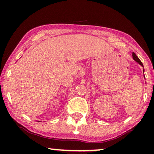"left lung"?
<instances>
[{"instance_id": "8db88e82", "label": "left lung", "mask_w": 154, "mask_h": 154, "mask_svg": "<svg viewBox=\"0 0 154 154\" xmlns=\"http://www.w3.org/2000/svg\"><path fill=\"white\" fill-rule=\"evenodd\" d=\"M132 58H133V60H134V61H136L137 62H138L139 64H140L141 65V66L144 67V66H143V64L142 63V62H141L140 59L138 58V57L137 56L136 54H135V53H134V52H132ZM143 71H144V70H143Z\"/></svg>"}]
</instances>
